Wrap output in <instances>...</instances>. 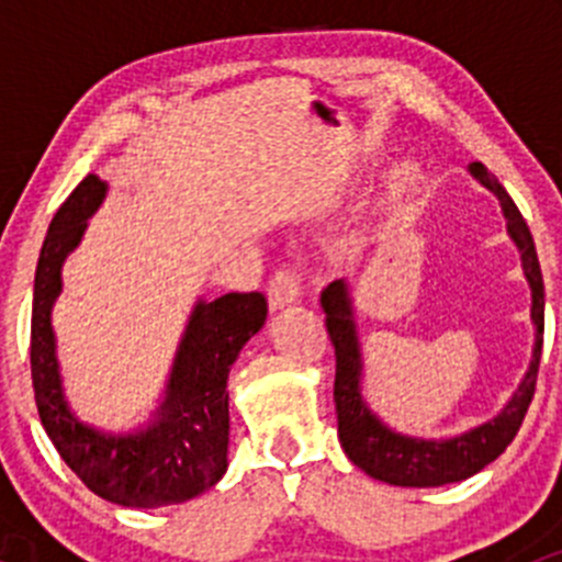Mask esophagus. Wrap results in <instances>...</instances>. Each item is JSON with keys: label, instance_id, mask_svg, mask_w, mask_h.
<instances>
[{"label": "esophagus", "instance_id": "1", "mask_svg": "<svg viewBox=\"0 0 562 562\" xmlns=\"http://www.w3.org/2000/svg\"><path fill=\"white\" fill-rule=\"evenodd\" d=\"M266 296H269V307L280 310L288 307L299 299V274L293 266H280V269L271 274L269 288H266Z\"/></svg>", "mask_w": 562, "mask_h": 562}]
</instances>
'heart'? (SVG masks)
<instances>
[{"label": "heart", "instance_id": "1", "mask_svg": "<svg viewBox=\"0 0 562 562\" xmlns=\"http://www.w3.org/2000/svg\"><path fill=\"white\" fill-rule=\"evenodd\" d=\"M416 181H418V166H413V162H402V166L394 171V187L400 192L413 190Z\"/></svg>", "mask_w": 562, "mask_h": 562}]
</instances>
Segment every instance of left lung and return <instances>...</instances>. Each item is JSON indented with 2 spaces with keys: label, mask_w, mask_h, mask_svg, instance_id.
Returning <instances> with one entry per match:
<instances>
[{
  "label": "left lung",
  "mask_w": 562,
  "mask_h": 562,
  "mask_svg": "<svg viewBox=\"0 0 562 562\" xmlns=\"http://www.w3.org/2000/svg\"><path fill=\"white\" fill-rule=\"evenodd\" d=\"M468 171L486 190L495 192L497 201H501L508 236L522 252V269L532 291L530 317L536 323V348H532L530 367H527L522 383L514 391L508 405L492 422L449 440L407 438V435L389 429L367 407L364 396H361V348L359 337H356L353 299H350L348 282L334 280L321 293L328 337H331L334 356H337L334 405H337L339 443H342L350 462L359 464L367 475L394 486H443L470 479L479 470H484L517 438L532 394H536L538 361H541L543 345V277L541 266H538L536 245H532L530 228L519 214L517 203L512 201L506 187L495 179V173L486 171V166H481V162H470Z\"/></svg>",
  "instance_id": "left-lung-1"
}]
</instances>
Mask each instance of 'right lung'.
Instances as JSON below:
<instances>
[{"instance_id": "right-lung-1", "label": "right lung", "mask_w": 562, "mask_h": 562, "mask_svg": "<svg viewBox=\"0 0 562 562\" xmlns=\"http://www.w3.org/2000/svg\"><path fill=\"white\" fill-rule=\"evenodd\" d=\"M108 184L89 173L48 225L32 302V386L40 422L67 468L103 501L157 508L212 490L228 468V372L266 323L263 293H225L198 302L176 350L166 400L146 429L108 435L78 422L65 402L50 307L61 291V263L78 247Z\"/></svg>"}]
</instances>
